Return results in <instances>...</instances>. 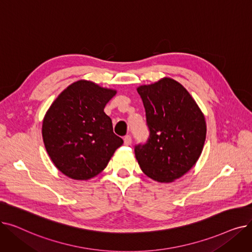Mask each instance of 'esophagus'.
<instances>
[{"mask_svg":"<svg viewBox=\"0 0 252 252\" xmlns=\"http://www.w3.org/2000/svg\"><path fill=\"white\" fill-rule=\"evenodd\" d=\"M124 143H125V145H126V146H128V145L131 144V138H130L129 135L125 136V138H124Z\"/></svg>","mask_w":252,"mask_h":252,"instance_id":"esophagus-1","label":"esophagus"}]
</instances>
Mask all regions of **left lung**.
Returning a JSON list of instances; mask_svg holds the SVG:
<instances>
[{"label": "left lung", "instance_id": "obj_1", "mask_svg": "<svg viewBox=\"0 0 252 252\" xmlns=\"http://www.w3.org/2000/svg\"><path fill=\"white\" fill-rule=\"evenodd\" d=\"M142 98L149 138L135 146L143 173L154 181L181 178L199 158L206 137L203 113L180 83L164 77L137 89Z\"/></svg>", "mask_w": 252, "mask_h": 252}]
</instances>
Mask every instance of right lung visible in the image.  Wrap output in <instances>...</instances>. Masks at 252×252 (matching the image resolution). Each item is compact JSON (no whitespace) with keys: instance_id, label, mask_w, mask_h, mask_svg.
Instances as JSON below:
<instances>
[{"instance_id":"1","label":"right lung","mask_w":252,"mask_h":252,"mask_svg":"<svg viewBox=\"0 0 252 252\" xmlns=\"http://www.w3.org/2000/svg\"><path fill=\"white\" fill-rule=\"evenodd\" d=\"M115 94V90L81 79L50 106L43 121V140L51 160L65 176L73 180L96 177L123 145L104 112Z\"/></svg>"}]
</instances>
